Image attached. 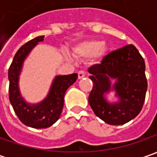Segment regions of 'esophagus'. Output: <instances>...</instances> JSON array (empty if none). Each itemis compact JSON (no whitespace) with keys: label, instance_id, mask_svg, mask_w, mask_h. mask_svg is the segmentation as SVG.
I'll return each instance as SVG.
<instances>
[{"label":"esophagus","instance_id":"esophagus-1","mask_svg":"<svg viewBox=\"0 0 157 157\" xmlns=\"http://www.w3.org/2000/svg\"><path fill=\"white\" fill-rule=\"evenodd\" d=\"M84 77H85V71H79L78 72V78L80 79V78H83Z\"/></svg>","mask_w":157,"mask_h":157}]
</instances>
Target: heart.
<instances>
[{
    "mask_svg": "<svg viewBox=\"0 0 157 157\" xmlns=\"http://www.w3.org/2000/svg\"><path fill=\"white\" fill-rule=\"evenodd\" d=\"M103 43L99 40L82 41L72 47V53L77 57H100L105 53Z\"/></svg>",
    "mask_w": 157,
    "mask_h": 157,
    "instance_id": "obj_1",
    "label": "heart"
}]
</instances>
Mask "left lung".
I'll return each mask as SVG.
<instances>
[{
    "label": "left lung",
    "mask_w": 157,
    "mask_h": 157,
    "mask_svg": "<svg viewBox=\"0 0 157 157\" xmlns=\"http://www.w3.org/2000/svg\"><path fill=\"white\" fill-rule=\"evenodd\" d=\"M88 71L94 82L88 102L98 117L110 125H122L139 114L148 82L144 59L135 46L128 44L110 52ZM110 78L117 79L113 88L120 100L115 104L107 103L104 98V94L111 90Z\"/></svg>",
    "instance_id": "1"
}]
</instances>
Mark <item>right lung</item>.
<instances>
[{"instance_id":"obj_1","label":"right lung","mask_w":157,"mask_h":157,"mask_svg":"<svg viewBox=\"0 0 157 157\" xmlns=\"http://www.w3.org/2000/svg\"><path fill=\"white\" fill-rule=\"evenodd\" d=\"M44 36L27 42L15 53L9 69V97L15 114L22 123L34 128H46L55 123L60 117L66 90L77 80L78 74L57 76L47 98L39 104L30 105L21 97L18 89V78L23 60Z\"/></svg>"}]
</instances>
